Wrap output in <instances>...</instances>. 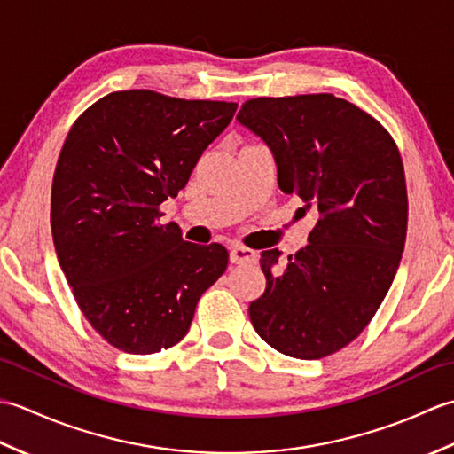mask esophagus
<instances>
[{
	"label": "esophagus",
	"instance_id": "obj_1",
	"mask_svg": "<svg viewBox=\"0 0 454 454\" xmlns=\"http://www.w3.org/2000/svg\"><path fill=\"white\" fill-rule=\"evenodd\" d=\"M230 262L234 265H244V263H255L257 262V252L244 246H232L230 247Z\"/></svg>",
	"mask_w": 454,
	"mask_h": 454
}]
</instances>
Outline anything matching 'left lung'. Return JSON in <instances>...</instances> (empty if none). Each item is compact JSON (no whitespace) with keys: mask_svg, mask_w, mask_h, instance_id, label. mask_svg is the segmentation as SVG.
Wrapping results in <instances>:
<instances>
[{"mask_svg":"<svg viewBox=\"0 0 454 454\" xmlns=\"http://www.w3.org/2000/svg\"><path fill=\"white\" fill-rule=\"evenodd\" d=\"M236 119L273 152L281 191L317 210L310 244L283 269L278 249L262 252L267 286L249 320L273 349L322 359L369 325L398 271L408 230L398 146L332 93L249 99Z\"/></svg>","mask_w":454,"mask_h":454,"instance_id":"8db88e82","label":"left lung"}]
</instances>
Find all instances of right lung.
<instances>
[{
	"mask_svg": "<svg viewBox=\"0 0 454 454\" xmlns=\"http://www.w3.org/2000/svg\"><path fill=\"white\" fill-rule=\"evenodd\" d=\"M236 103L187 101L150 90L105 95L74 122L56 163L52 239L85 320L132 355L187 335L202 293L226 271L224 246L160 224V205L187 185Z\"/></svg>",
	"mask_w": 454,
	"mask_h": 454,
	"instance_id": "obj_1",
	"label": "right lung"
}]
</instances>
